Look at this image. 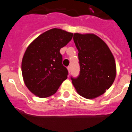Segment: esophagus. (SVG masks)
Masks as SVG:
<instances>
[{
	"label": "esophagus",
	"instance_id": "esophagus-1",
	"mask_svg": "<svg viewBox=\"0 0 132 132\" xmlns=\"http://www.w3.org/2000/svg\"><path fill=\"white\" fill-rule=\"evenodd\" d=\"M67 69H68V73L70 72V71H71V68L70 67V66H68V67L67 68Z\"/></svg>",
	"mask_w": 132,
	"mask_h": 132
}]
</instances>
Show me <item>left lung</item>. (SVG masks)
Instances as JSON below:
<instances>
[{
	"label": "left lung",
	"mask_w": 132,
	"mask_h": 132,
	"mask_svg": "<svg viewBox=\"0 0 132 132\" xmlns=\"http://www.w3.org/2000/svg\"><path fill=\"white\" fill-rule=\"evenodd\" d=\"M78 50L80 75L72 79L77 93L86 99L102 95L114 83L116 76L114 57L106 42L94 34L74 33Z\"/></svg>",
	"instance_id": "left-lung-1"
}]
</instances>
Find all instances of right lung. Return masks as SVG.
Instances as JSON below:
<instances>
[{
    "instance_id": "right-lung-1",
    "label": "right lung",
    "mask_w": 132,
    "mask_h": 132,
    "mask_svg": "<svg viewBox=\"0 0 132 132\" xmlns=\"http://www.w3.org/2000/svg\"><path fill=\"white\" fill-rule=\"evenodd\" d=\"M73 33L52 28L29 44L22 60V74L28 90L39 98L54 94L68 76L62 65L61 48L72 40Z\"/></svg>"
}]
</instances>
